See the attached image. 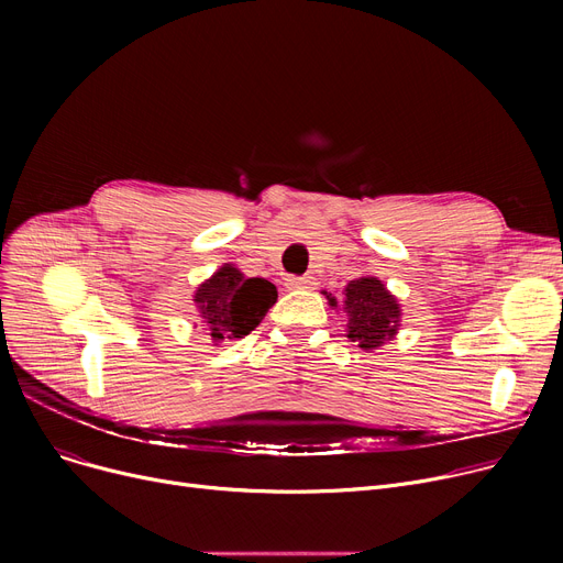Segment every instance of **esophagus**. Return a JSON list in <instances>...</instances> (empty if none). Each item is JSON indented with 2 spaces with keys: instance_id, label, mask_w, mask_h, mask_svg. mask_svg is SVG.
Here are the masks:
<instances>
[{
  "instance_id": "34e87169",
  "label": "esophagus",
  "mask_w": 563,
  "mask_h": 563,
  "mask_svg": "<svg viewBox=\"0 0 563 563\" xmlns=\"http://www.w3.org/2000/svg\"><path fill=\"white\" fill-rule=\"evenodd\" d=\"M287 289H312L314 278L312 276H301V278H287L285 280Z\"/></svg>"
}]
</instances>
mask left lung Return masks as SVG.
Instances as JSON below:
<instances>
[{
    "instance_id": "obj_1",
    "label": "left lung",
    "mask_w": 563,
    "mask_h": 563,
    "mask_svg": "<svg viewBox=\"0 0 563 563\" xmlns=\"http://www.w3.org/2000/svg\"><path fill=\"white\" fill-rule=\"evenodd\" d=\"M327 299L333 308H342L346 312V338L358 342L361 349H378L399 331L401 310L395 294H390L386 285L374 276L349 280L342 291V301L331 294H327Z\"/></svg>"
}]
</instances>
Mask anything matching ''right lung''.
<instances>
[{"label":"right lung","mask_w":563,"mask_h":563,"mask_svg":"<svg viewBox=\"0 0 563 563\" xmlns=\"http://www.w3.org/2000/svg\"><path fill=\"white\" fill-rule=\"evenodd\" d=\"M276 299L278 291L274 283L246 278L234 264H223L194 294L205 331H210L214 342L244 338L255 331Z\"/></svg>","instance_id":"add662e5"}]
</instances>
